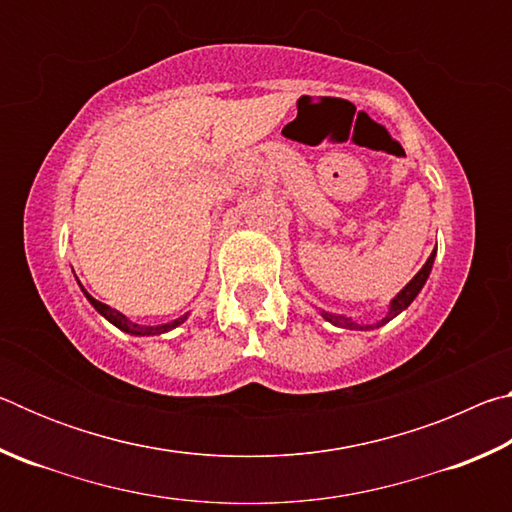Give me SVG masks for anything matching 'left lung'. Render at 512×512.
Instances as JSON below:
<instances>
[{
	"label": "left lung",
	"instance_id": "obj_1",
	"mask_svg": "<svg viewBox=\"0 0 512 512\" xmlns=\"http://www.w3.org/2000/svg\"><path fill=\"white\" fill-rule=\"evenodd\" d=\"M433 259H436V250H433V253L429 255V259H427V262H424V266L420 268V271L413 275V280H411L409 284H406V287L391 300V305H388L386 316L381 318V320H377V323L363 325V323H357V320L350 318V316L332 314V311H325V309H318V314L323 316V318L327 320V323H332V325H336V327H343V329H359V332H368V329H377V327H381V325H386L388 320H393L395 316H400L402 311H404L406 307H409L415 298H418V293L422 291V287H424V284H427V280H429V273H431V268H433Z\"/></svg>",
	"mask_w": 512,
	"mask_h": 512
}]
</instances>
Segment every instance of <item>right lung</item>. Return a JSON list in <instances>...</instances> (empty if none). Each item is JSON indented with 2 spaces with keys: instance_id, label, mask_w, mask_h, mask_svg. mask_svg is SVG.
Wrapping results in <instances>:
<instances>
[{
  "instance_id": "1",
  "label": "right lung",
  "mask_w": 512,
  "mask_h": 512,
  "mask_svg": "<svg viewBox=\"0 0 512 512\" xmlns=\"http://www.w3.org/2000/svg\"><path fill=\"white\" fill-rule=\"evenodd\" d=\"M76 282H79V280H76ZM79 287H81V282H79ZM81 291H83V296L88 298L90 305H92L94 309H97L99 314L108 320V323H112L117 329H121V332H126V334H131V336H160V334H164V332H171V329H176L178 325H183L185 320L189 318V314H185V316H180V318H176V320H171V323H162V325H140V323H133V320L121 314V311L112 309V307H108V305H103V302H99V300H94V298L90 296V293L85 291L83 287H81Z\"/></svg>"
}]
</instances>
